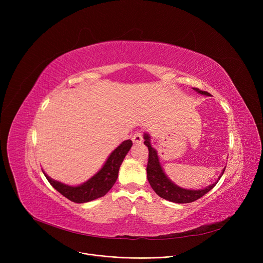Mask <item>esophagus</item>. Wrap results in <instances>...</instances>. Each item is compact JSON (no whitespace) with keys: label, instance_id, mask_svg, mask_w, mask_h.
<instances>
[{"label":"esophagus","instance_id":"esophagus-1","mask_svg":"<svg viewBox=\"0 0 263 263\" xmlns=\"http://www.w3.org/2000/svg\"><path fill=\"white\" fill-rule=\"evenodd\" d=\"M132 141H133V143H135V144H141V143H143V141H144V139H143V133H142L141 131L135 132V133L133 134V136H132Z\"/></svg>","mask_w":263,"mask_h":263}]
</instances>
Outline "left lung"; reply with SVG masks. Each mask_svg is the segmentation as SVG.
Listing matches in <instances>:
<instances>
[{"instance_id": "obj_1", "label": "left lung", "mask_w": 263, "mask_h": 263, "mask_svg": "<svg viewBox=\"0 0 263 263\" xmlns=\"http://www.w3.org/2000/svg\"><path fill=\"white\" fill-rule=\"evenodd\" d=\"M196 90L199 93L209 96V92L199 90L198 88H196ZM144 139H145L144 144L148 147V151H149L148 162H147V179H148L151 187H153V190L157 193L160 197L166 199V200H170V201H173V202H177V203L193 202V201L199 199L203 195H205L210 190H212L220 179V177H219L218 180L215 183L209 185L208 187H205L203 190L194 191V190H185V189H181V187L177 186L170 180L166 176H165V174L161 167V165H160L157 151L150 145L149 135L145 134ZM224 172H225V170L223 171V174H224Z\"/></svg>"}]
</instances>
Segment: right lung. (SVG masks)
Wrapping results in <instances>:
<instances>
[{
    "instance_id": "add662e5",
    "label": "right lung",
    "mask_w": 263,
    "mask_h": 263,
    "mask_svg": "<svg viewBox=\"0 0 263 263\" xmlns=\"http://www.w3.org/2000/svg\"><path fill=\"white\" fill-rule=\"evenodd\" d=\"M131 147V140L122 142L113 153L110 154L107 161L103 165V167L92 178H90L87 182L83 183L82 185L69 186L59 181L53 180V179L48 177L46 174L45 176L47 178V180L50 182V184L69 200L78 203L91 201L93 199L104 196L106 193L112 189V186L117 180L120 165Z\"/></svg>"
}]
</instances>
